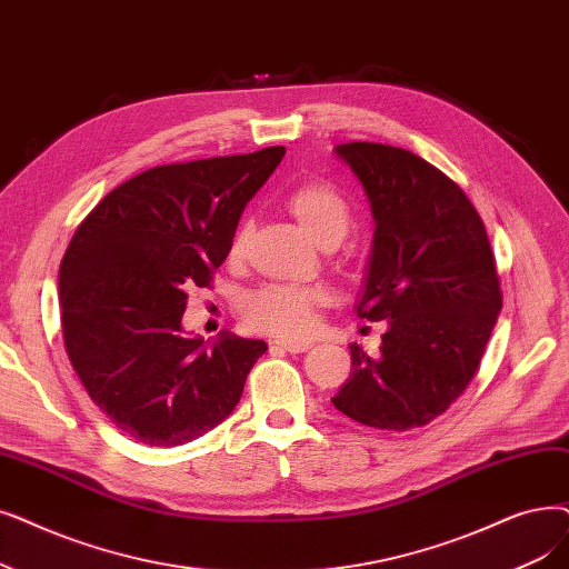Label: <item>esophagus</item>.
I'll return each mask as SVG.
<instances>
[{
    "label": "esophagus",
    "instance_id": "esophagus-1",
    "mask_svg": "<svg viewBox=\"0 0 569 569\" xmlns=\"http://www.w3.org/2000/svg\"><path fill=\"white\" fill-rule=\"evenodd\" d=\"M274 346L288 351V353H305L311 349V341H292V339H277Z\"/></svg>",
    "mask_w": 569,
    "mask_h": 569
}]
</instances>
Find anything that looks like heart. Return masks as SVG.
<instances>
[{
	"instance_id": "obj_1",
	"label": "heart",
	"mask_w": 569,
	"mask_h": 569,
	"mask_svg": "<svg viewBox=\"0 0 569 569\" xmlns=\"http://www.w3.org/2000/svg\"><path fill=\"white\" fill-rule=\"evenodd\" d=\"M283 204L288 213L298 220L305 232L323 249L337 246L351 228L349 200L326 181H300L295 183ZM253 241V220L246 216L234 226L226 258L230 264H241L249 258ZM326 302V292L320 288L295 286V283H264L253 290L243 302V316L249 323L262 332L279 337H302L313 326L316 309Z\"/></svg>"
}]
</instances>
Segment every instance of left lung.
I'll list each match as a JSON object with an SVG mask.
<instances>
[{
    "mask_svg": "<svg viewBox=\"0 0 569 569\" xmlns=\"http://www.w3.org/2000/svg\"><path fill=\"white\" fill-rule=\"evenodd\" d=\"M377 220L358 316L388 320L381 353L351 343L353 372L332 405L353 421L405 432L428 426L475 379L502 309L483 220L456 181L405 148L337 146Z\"/></svg>",
    "mask_w": 569,
    "mask_h": 569,
    "instance_id": "obj_1",
    "label": "left lung"
}]
</instances>
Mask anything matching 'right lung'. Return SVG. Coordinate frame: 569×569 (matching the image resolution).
<instances>
[{
    "mask_svg": "<svg viewBox=\"0 0 569 569\" xmlns=\"http://www.w3.org/2000/svg\"><path fill=\"white\" fill-rule=\"evenodd\" d=\"M286 153L174 162L113 188L73 232L60 264L62 339L109 421L146 447H179L237 407L267 351L223 335L186 337L188 290L211 288L246 202Z\"/></svg>",
    "mask_w": 569,
    "mask_h": 569,
    "instance_id": "add662e5",
    "label": "right lung"
}]
</instances>
